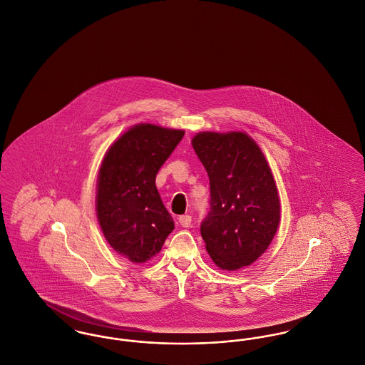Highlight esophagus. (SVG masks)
Masks as SVG:
<instances>
[{
    "instance_id": "34e87169",
    "label": "esophagus",
    "mask_w": 365,
    "mask_h": 365,
    "mask_svg": "<svg viewBox=\"0 0 365 365\" xmlns=\"http://www.w3.org/2000/svg\"><path fill=\"white\" fill-rule=\"evenodd\" d=\"M179 223L182 227H190L191 226V216L190 215H183L179 217Z\"/></svg>"
}]
</instances>
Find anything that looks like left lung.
Returning <instances> with one entry per match:
<instances>
[{"instance_id": "obj_1", "label": "left lung", "mask_w": 365, "mask_h": 365, "mask_svg": "<svg viewBox=\"0 0 365 365\" xmlns=\"http://www.w3.org/2000/svg\"><path fill=\"white\" fill-rule=\"evenodd\" d=\"M192 148L209 176L210 201L201 235L226 271L257 260L279 226V198L257 143L243 133H200Z\"/></svg>"}]
</instances>
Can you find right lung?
<instances>
[{"instance_id": "obj_1", "label": "right lung", "mask_w": 365, "mask_h": 365, "mask_svg": "<svg viewBox=\"0 0 365 365\" xmlns=\"http://www.w3.org/2000/svg\"><path fill=\"white\" fill-rule=\"evenodd\" d=\"M185 131L138 124L105 156L97 190V216L109 245L133 262L161 250L174 220L156 187V175Z\"/></svg>"}]
</instances>
